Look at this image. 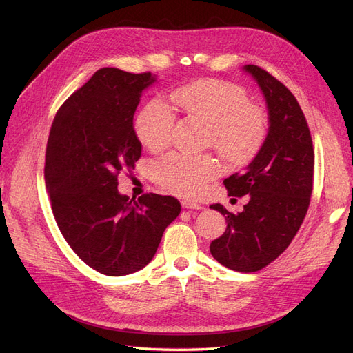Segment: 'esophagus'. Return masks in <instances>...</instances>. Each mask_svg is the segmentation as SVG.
Here are the masks:
<instances>
[{
  "label": "esophagus",
  "instance_id": "34e87169",
  "mask_svg": "<svg viewBox=\"0 0 353 353\" xmlns=\"http://www.w3.org/2000/svg\"><path fill=\"white\" fill-rule=\"evenodd\" d=\"M181 205H183V208H184V209H196V210L203 209V206H201V205H197V203H194V201H190V200H183V201H181Z\"/></svg>",
  "mask_w": 353,
  "mask_h": 353
}]
</instances>
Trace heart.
<instances>
[{"instance_id":"1","label":"heart","mask_w":353,"mask_h":353,"mask_svg":"<svg viewBox=\"0 0 353 353\" xmlns=\"http://www.w3.org/2000/svg\"><path fill=\"white\" fill-rule=\"evenodd\" d=\"M170 100L188 119L208 126V144L231 165L248 162L265 140L268 121L240 85L199 79L170 94ZM175 128V114L168 105L153 100L135 119L138 141L150 150L169 144ZM219 175V165L209 156L193 157L170 153L153 165L156 183L170 194L194 197L210 179Z\"/></svg>"}]
</instances>
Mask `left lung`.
I'll use <instances>...</instances> for the list:
<instances>
[{
    "mask_svg": "<svg viewBox=\"0 0 353 353\" xmlns=\"http://www.w3.org/2000/svg\"><path fill=\"white\" fill-rule=\"evenodd\" d=\"M243 70L259 85L270 126L252 162L223 181L228 196L249 194L243 212L210 206L227 221L210 253L232 271L254 272L279 258L302 225L312 194L314 148L305 114L288 88L258 66Z\"/></svg>",
    "mask_w": 353,
    "mask_h": 353,
    "instance_id": "left-lung-1",
    "label": "left lung"
}]
</instances>
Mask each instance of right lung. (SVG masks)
<instances>
[{
  "label": "right lung",
  "mask_w": 353,
  "mask_h": 353,
  "mask_svg": "<svg viewBox=\"0 0 353 353\" xmlns=\"http://www.w3.org/2000/svg\"><path fill=\"white\" fill-rule=\"evenodd\" d=\"M153 73L104 68L57 112L47 143L46 185L57 225L92 270L130 275L150 263L181 212L170 196L121 194L117 174L134 169L141 143L134 114Z\"/></svg>",
  "instance_id": "add662e5"
}]
</instances>
